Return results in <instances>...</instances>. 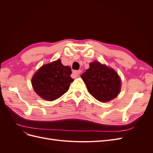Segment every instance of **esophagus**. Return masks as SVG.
<instances>
[{
    "mask_svg": "<svg viewBox=\"0 0 153 153\" xmlns=\"http://www.w3.org/2000/svg\"><path fill=\"white\" fill-rule=\"evenodd\" d=\"M81 70H76V71H73V73L75 74V75H76V76H79L80 75V74L81 73Z\"/></svg>",
    "mask_w": 153,
    "mask_h": 153,
    "instance_id": "esophagus-1",
    "label": "esophagus"
}]
</instances>
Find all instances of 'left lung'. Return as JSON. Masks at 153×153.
<instances>
[{
	"label": "left lung",
	"mask_w": 153,
	"mask_h": 153,
	"mask_svg": "<svg viewBox=\"0 0 153 153\" xmlns=\"http://www.w3.org/2000/svg\"><path fill=\"white\" fill-rule=\"evenodd\" d=\"M81 78L90 94L101 102L114 99L121 90V80L117 73L99 62L90 63Z\"/></svg>",
	"instance_id": "obj_1"
}]
</instances>
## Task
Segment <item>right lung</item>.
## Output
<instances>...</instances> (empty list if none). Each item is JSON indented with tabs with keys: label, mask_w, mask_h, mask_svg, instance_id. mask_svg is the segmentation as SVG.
<instances>
[{
	"label": "right lung",
	"mask_w": 153,
	"mask_h": 153,
	"mask_svg": "<svg viewBox=\"0 0 153 153\" xmlns=\"http://www.w3.org/2000/svg\"><path fill=\"white\" fill-rule=\"evenodd\" d=\"M71 74V68L64 66L58 59L41 67L32 78V85L43 99L53 101L68 91L73 81Z\"/></svg>",
	"instance_id": "add662e5"
}]
</instances>
